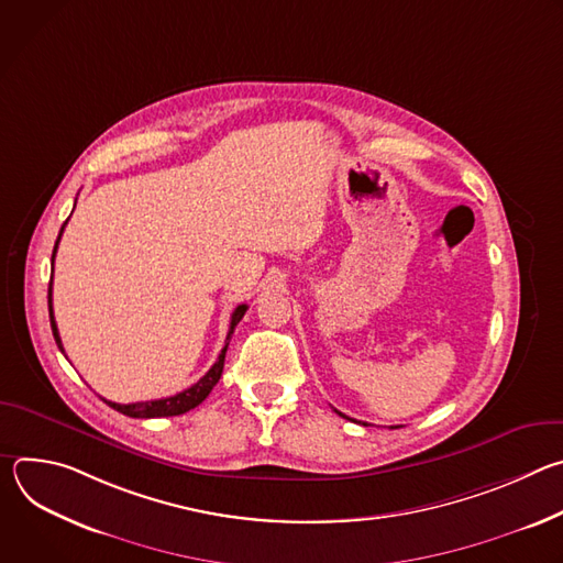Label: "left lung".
<instances>
[{
    "label": "left lung",
    "instance_id": "obj_1",
    "mask_svg": "<svg viewBox=\"0 0 563 563\" xmlns=\"http://www.w3.org/2000/svg\"><path fill=\"white\" fill-rule=\"evenodd\" d=\"M339 415H341V412H339ZM341 417H343V419H350V417H345V415H341ZM350 421H352V419H350ZM363 426H365V423H363ZM396 428H398V426H396Z\"/></svg>",
    "mask_w": 563,
    "mask_h": 563
}]
</instances>
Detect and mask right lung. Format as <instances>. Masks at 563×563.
<instances>
[{
	"instance_id": "1",
	"label": "right lung",
	"mask_w": 563,
	"mask_h": 563,
	"mask_svg": "<svg viewBox=\"0 0 563 563\" xmlns=\"http://www.w3.org/2000/svg\"><path fill=\"white\" fill-rule=\"evenodd\" d=\"M68 222V220H66ZM66 222L62 224L59 229V235L55 240V247H53V256L51 261L55 263V252H57V245H59V238H62V231L66 227ZM53 283L48 285V316H51V330H53V336H55V343L59 347V352L64 354V347H62V339H59V332H57V323H55V316H53ZM247 311V305H238L231 313V323H229V332H227V343L218 356V361L211 365V369L198 380L194 383L191 387L183 389L180 394L176 396H167V398H155V400H142V404H113V400H107L102 398L107 406H111L113 410H118L120 415H126L131 419H157V417H178V415H185L194 408H198L202 400L209 396V391L216 387V383L220 380L222 376V367H224V354H227V347H229V341H231V334L235 330V325L243 320Z\"/></svg>"
}]
</instances>
